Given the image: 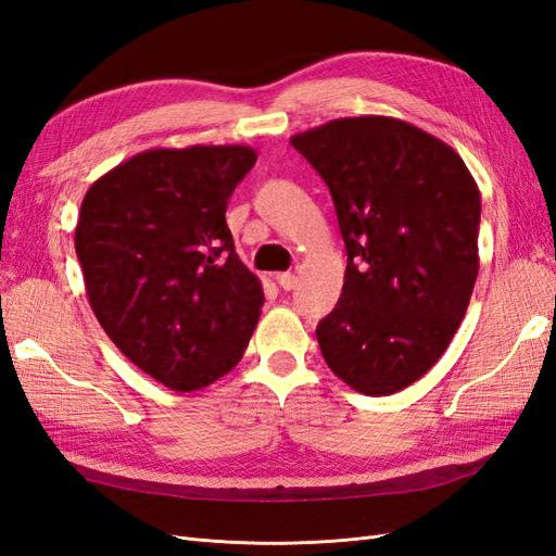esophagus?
Masks as SVG:
<instances>
[{
    "instance_id": "obj_1",
    "label": "esophagus",
    "mask_w": 556,
    "mask_h": 556,
    "mask_svg": "<svg viewBox=\"0 0 556 556\" xmlns=\"http://www.w3.org/2000/svg\"><path fill=\"white\" fill-rule=\"evenodd\" d=\"M276 282L280 285V288L285 290V292H290L292 288H294V285H296V276L294 274H276Z\"/></svg>"
}]
</instances>
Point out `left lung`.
<instances>
[{
	"label": "left lung",
	"instance_id": "obj_1",
	"mask_svg": "<svg viewBox=\"0 0 556 556\" xmlns=\"http://www.w3.org/2000/svg\"><path fill=\"white\" fill-rule=\"evenodd\" d=\"M290 143L323 176L348 252L319 323L331 371L366 396L406 390L443 357L480 268V190L457 150L390 115L336 117Z\"/></svg>",
	"mask_w": 556,
	"mask_h": 556
}]
</instances>
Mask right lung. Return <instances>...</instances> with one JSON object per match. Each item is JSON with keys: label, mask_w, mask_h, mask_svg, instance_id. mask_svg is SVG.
<instances>
[{"label": "right lung", "mask_w": 556, "mask_h": 556, "mask_svg": "<svg viewBox=\"0 0 556 556\" xmlns=\"http://www.w3.org/2000/svg\"><path fill=\"white\" fill-rule=\"evenodd\" d=\"M257 150L150 148L83 197L76 255L90 308L123 355L174 392H197L243 357L264 306L239 260L227 199Z\"/></svg>", "instance_id": "1"}]
</instances>
